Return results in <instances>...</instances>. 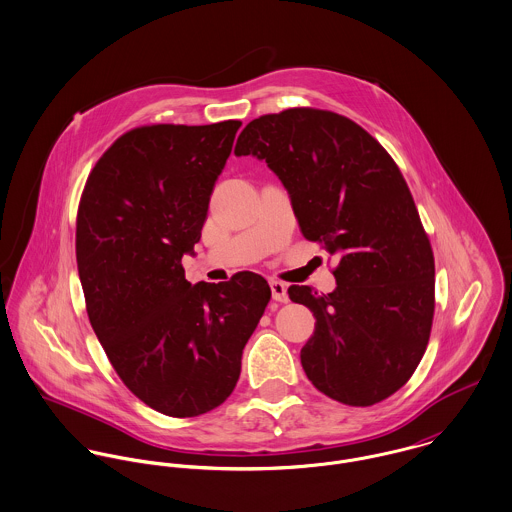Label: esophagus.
I'll list each match as a JSON object with an SVG mask.
<instances>
[{
  "label": "esophagus",
  "instance_id": "esophagus-1",
  "mask_svg": "<svg viewBox=\"0 0 512 512\" xmlns=\"http://www.w3.org/2000/svg\"><path fill=\"white\" fill-rule=\"evenodd\" d=\"M271 290H273V298L277 302H288V286L283 281H271Z\"/></svg>",
  "mask_w": 512,
  "mask_h": 512
}]
</instances>
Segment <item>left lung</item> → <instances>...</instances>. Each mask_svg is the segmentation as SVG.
Returning a JSON list of instances; mask_svg holds the SVG:
<instances>
[{"label":"left lung","instance_id":"obj_1","mask_svg":"<svg viewBox=\"0 0 512 512\" xmlns=\"http://www.w3.org/2000/svg\"><path fill=\"white\" fill-rule=\"evenodd\" d=\"M235 155L269 165L302 235L338 259L334 292L288 288L316 316L300 351L306 377L347 406L395 395L426 351L436 306L432 245L397 163L361 125L318 108L249 121Z\"/></svg>","mask_w":512,"mask_h":512}]
</instances>
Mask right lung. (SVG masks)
I'll return each instance as SVG.
<instances>
[{"label": "right lung", "mask_w": 512, "mask_h": 512, "mask_svg": "<svg viewBox=\"0 0 512 512\" xmlns=\"http://www.w3.org/2000/svg\"><path fill=\"white\" fill-rule=\"evenodd\" d=\"M239 125L135 127L98 159L78 204L90 324L123 385L172 418L206 414L233 393L243 347L271 300L257 273L192 286L182 269Z\"/></svg>", "instance_id": "right-lung-1"}]
</instances>
